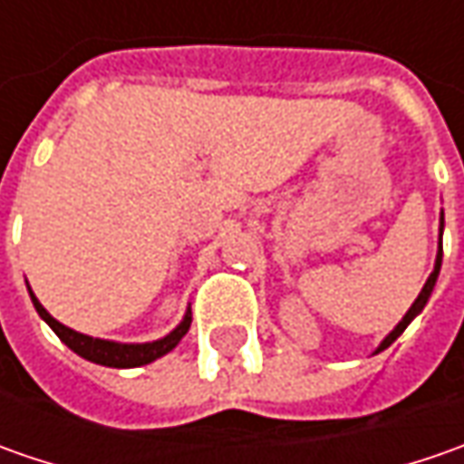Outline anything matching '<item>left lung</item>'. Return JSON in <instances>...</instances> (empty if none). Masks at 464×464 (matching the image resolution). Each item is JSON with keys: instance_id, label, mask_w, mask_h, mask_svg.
<instances>
[{"instance_id": "8db88e82", "label": "left lung", "mask_w": 464, "mask_h": 464, "mask_svg": "<svg viewBox=\"0 0 464 464\" xmlns=\"http://www.w3.org/2000/svg\"><path fill=\"white\" fill-rule=\"evenodd\" d=\"M439 268H441V242H439L437 266H434V271H431V276H429V281H426V284H423V289H420L419 299H416V302H413V307H411V310L405 312V317H402L401 323H398V328L392 330V333H390V335H387V338H384V341H382V346L377 348V351H384V348L390 346V343H392V341H395V338H398V335H401L402 330H405V328H408V325H411V320H413V317H416V314H419V312L423 310V307H426V302H429V296H431V292H434V284H437Z\"/></svg>"}]
</instances>
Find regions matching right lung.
<instances>
[{
  "mask_svg": "<svg viewBox=\"0 0 464 464\" xmlns=\"http://www.w3.org/2000/svg\"><path fill=\"white\" fill-rule=\"evenodd\" d=\"M30 299L35 304L38 314L44 317L45 323L51 325V330L62 338L66 346L72 348L74 353H80L82 359L92 362V364L102 366H113V369H134V366H144L165 356L168 351L180 343V338L186 335L188 328H190V314L183 317V323L178 328L172 330L169 335H165L162 341H154V343H113V341H100V338H90V335H82L77 330L66 328L59 320H53L45 307L35 299V295L30 292Z\"/></svg>",
  "mask_w": 464,
  "mask_h": 464,
  "instance_id": "obj_1",
  "label": "right lung"
}]
</instances>
